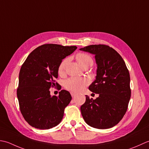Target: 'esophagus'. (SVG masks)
I'll list each match as a JSON object with an SVG mask.
<instances>
[{"mask_svg":"<svg viewBox=\"0 0 149 149\" xmlns=\"http://www.w3.org/2000/svg\"><path fill=\"white\" fill-rule=\"evenodd\" d=\"M71 95L72 98H73V97H74V96H76V93H73V92H71Z\"/></svg>","mask_w":149,"mask_h":149,"instance_id":"34e87169","label":"esophagus"}]
</instances>
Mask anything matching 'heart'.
<instances>
[{
  "mask_svg": "<svg viewBox=\"0 0 149 149\" xmlns=\"http://www.w3.org/2000/svg\"><path fill=\"white\" fill-rule=\"evenodd\" d=\"M77 59L78 62L82 67H86V65H92L93 60L92 57L89 54L87 53H80L77 56ZM69 59L68 58L63 59L62 61L60 63L58 68V74H62L65 71V67L67 63L68 62ZM89 81L87 78H77L71 77L65 80L64 83V86L67 89L73 93H79L84 89Z\"/></svg>",
  "mask_w": 149,
  "mask_h": 149,
  "instance_id": "heart-1",
  "label": "heart"
}]
</instances>
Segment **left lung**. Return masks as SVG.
I'll return each instance as SVG.
<instances>
[{"label":"left lung","instance_id":"left-lung-1","mask_svg":"<svg viewBox=\"0 0 149 149\" xmlns=\"http://www.w3.org/2000/svg\"><path fill=\"white\" fill-rule=\"evenodd\" d=\"M80 50L95 55L96 80L89 89L99 94L95 100L86 95V102L80 107L81 115L94 128H111L122 119L128 107L131 95L129 70L120 54L109 45H90Z\"/></svg>","mask_w":149,"mask_h":149}]
</instances>
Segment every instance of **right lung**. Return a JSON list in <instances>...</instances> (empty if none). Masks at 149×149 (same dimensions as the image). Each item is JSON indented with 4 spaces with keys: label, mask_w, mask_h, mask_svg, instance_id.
Returning a JSON list of instances; mask_svg holds the SVG:
<instances>
[{
    "label": "right lung",
    "mask_w": 149,
    "mask_h": 149,
    "mask_svg": "<svg viewBox=\"0 0 149 149\" xmlns=\"http://www.w3.org/2000/svg\"><path fill=\"white\" fill-rule=\"evenodd\" d=\"M77 47L47 44L36 47L27 57L19 72L17 97L21 113L30 125L49 129L61 122L64 109L72 99L62 90L58 96H51L49 89L61 86L56 81L58 68L62 59Z\"/></svg>",
    "instance_id": "add662e5"
}]
</instances>
